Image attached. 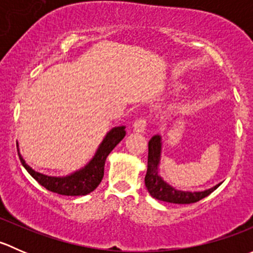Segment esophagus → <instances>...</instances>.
<instances>
[{"label": "esophagus", "mask_w": 253, "mask_h": 253, "mask_svg": "<svg viewBox=\"0 0 253 253\" xmlns=\"http://www.w3.org/2000/svg\"><path fill=\"white\" fill-rule=\"evenodd\" d=\"M147 120L144 119V117H141V119L136 120V121L133 122V129L136 132H144L145 128H147Z\"/></svg>", "instance_id": "esophagus-1"}]
</instances>
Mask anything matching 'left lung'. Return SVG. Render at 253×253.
<instances>
[{"label": "left lung", "mask_w": 253, "mask_h": 253, "mask_svg": "<svg viewBox=\"0 0 253 253\" xmlns=\"http://www.w3.org/2000/svg\"><path fill=\"white\" fill-rule=\"evenodd\" d=\"M160 150H162V142L160 136H154L148 143V169L145 175L144 182L148 192L153 198L164 202L176 203V205H190L196 203L202 198L211 195L214 190L220 186V183L209 190L202 192H185L178 191L165 182L159 174H158V165L160 162Z\"/></svg>", "instance_id": "8db88e82"}]
</instances>
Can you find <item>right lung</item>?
I'll return each mask as SVG.
<instances>
[{
    "label": "right lung",
    "instance_id": "add662e5",
    "mask_svg": "<svg viewBox=\"0 0 253 253\" xmlns=\"http://www.w3.org/2000/svg\"><path fill=\"white\" fill-rule=\"evenodd\" d=\"M125 134H126V131L124 126L112 128L101 142L98 152L90 160V163L84 167V169L76 171L75 174L70 176H65V177H52V176L40 174L33 170L29 165L25 164L19 153L18 155L27 171L46 190L62 196H85L95 190L101 182L104 177V165H105L106 158L110 154L111 150L124 139Z\"/></svg>",
    "mask_w": 253,
    "mask_h": 253
}]
</instances>
